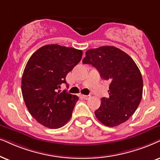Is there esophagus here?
Returning a JSON list of instances; mask_svg holds the SVG:
<instances>
[{
	"label": "esophagus",
	"mask_w": 160,
	"mask_h": 160,
	"mask_svg": "<svg viewBox=\"0 0 160 160\" xmlns=\"http://www.w3.org/2000/svg\"><path fill=\"white\" fill-rule=\"evenodd\" d=\"M81 98H83L84 100H88V99L90 98V96H88V95H81Z\"/></svg>",
	"instance_id": "esophagus-1"
}]
</instances>
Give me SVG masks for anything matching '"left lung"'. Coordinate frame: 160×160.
I'll list each match as a JSON object with an SVG mask.
<instances>
[{"instance_id": "obj_1", "label": "left lung", "mask_w": 160, "mask_h": 160, "mask_svg": "<svg viewBox=\"0 0 160 160\" xmlns=\"http://www.w3.org/2000/svg\"><path fill=\"white\" fill-rule=\"evenodd\" d=\"M82 63L92 65L101 78L111 82L109 96L101 99L94 112L98 120L108 127L128 120L140 103L143 88L140 71L132 58L114 46H100L86 51Z\"/></svg>"}]
</instances>
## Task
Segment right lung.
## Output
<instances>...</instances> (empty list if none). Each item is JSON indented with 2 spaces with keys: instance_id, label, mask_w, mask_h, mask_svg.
<instances>
[{
  "instance_id": "add662e5",
  "label": "right lung",
  "mask_w": 160,
  "mask_h": 160,
  "mask_svg": "<svg viewBox=\"0 0 160 160\" xmlns=\"http://www.w3.org/2000/svg\"><path fill=\"white\" fill-rule=\"evenodd\" d=\"M82 52L58 44L42 46L30 57L21 80L28 110L40 124L59 128L70 120L78 97L60 92V85L82 58Z\"/></svg>"
}]
</instances>
